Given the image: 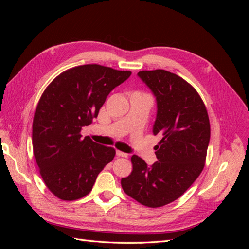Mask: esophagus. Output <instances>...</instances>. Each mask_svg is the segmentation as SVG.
I'll list each match as a JSON object with an SVG mask.
<instances>
[{
	"mask_svg": "<svg viewBox=\"0 0 249 249\" xmlns=\"http://www.w3.org/2000/svg\"><path fill=\"white\" fill-rule=\"evenodd\" d=\"M116 155L118 157H124V158H127V156H129V155L124 153V152H120V150H116Z\"/></svg>",
	"mask_w": 249,
	"mask_h": 249,
	"instance_id": "esophagus-1",
	"label": "esophagus"
}]
</instances>
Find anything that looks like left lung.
I'll return each mask as SVG.
<instances>
[{"label":"left lung","instance_id":"1","mask_svg":"<svg viewBox=\"0 0 249 249\" xmlns=\"http://www.w3.org/2000/svg\"><path fill=\"white\" fill-rule=\"evenodd\" d=\"M139 78L157 100L154 135L158 161L148 167L133 155V170L122 178L125 194L143 206L159 208L186 192L205 167L210 141V120L198 92L178 74L164 70L141 71Z\"/></svg>","mask_w":249,"mask_h":249}]
</instances>
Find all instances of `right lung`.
Here are the masks:
<instances>
[{
    "mask_svg": "<svg viewBox=\"0 0 249 249\" xmlns=\"http://www.w3.org/2000/svg\"><path fill=\"white\" fill-rule=\"evenodd\" d=\"M131 73L99 64L80 65L60 73L43 91L33 118V153L44 184L58 198L86 196L114 158V148L82 138L80 132Z\"/></svg>",
    "mask_w": 249,
    "mask_h": 249,
    "instance_id": "add662e5",
    "label": "right lung"
}]
</instances>
